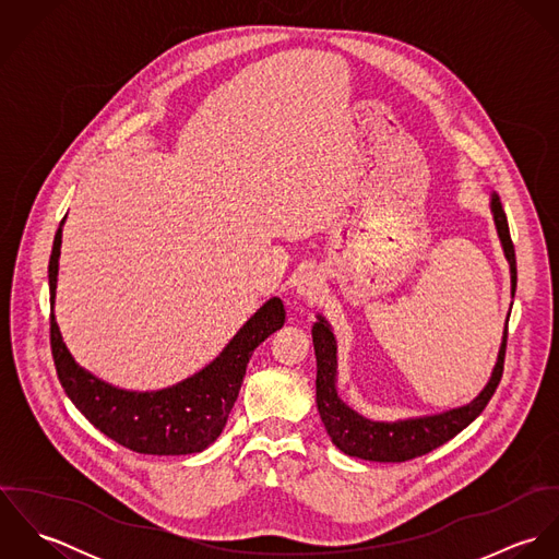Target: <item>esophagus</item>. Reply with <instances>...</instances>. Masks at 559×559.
<instances>
[{
  "label": "esophagus",
  "mask_w": 559,
  "mask_h": 559,
  "mask_svg": "<svg viewBox=\"0 0 559 559\" xmlns=\"http://www.w3.org/2000/svg\"><path fill=\"white\" fill-rule=\"evenodd\" d=\"M324 290V277L317 269L306 271L297 282V297L306 304H317Z\"/></svg>",
  "instance_id": "esophagus-1"
}]
</instances>
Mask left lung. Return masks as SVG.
Listing matches in <instances>:
<instances>
[{"label":"left lung","mask_w":559,"mask_h":559,"mask_svg":"<svg viewBox=\"0 0 559 559\" xmlns=\"http://www.w3.org/2000/svg\"><path fill=\"white\" fill-rule=\"evenodd\" d=\"M490 213L495 219V228L501 240L506 260L510 264V284H512V297H514L516 255H514V245L508 230V219L497 193L490 195ZM506 337H508V329L503 331L497 364L492 368V374L486 388L469 404L456 406L437 415L408 417L399 421H374L353 411L337 396V388H335L337 344L329 322L319 317L312 326V340H314V353H317V404H319L320 419L326 428V435L331 437L333 445L344 454L364 459V461H374V463H404L432 452L435 448L456 437L463 428H467L484 411L488 400L492 399L503 374Z\"/></svg>","instance_id":"obj_1"}]
</instances>
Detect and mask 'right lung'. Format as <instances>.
Returning <instances> with one entry per match:
<instances>
[{"label": "right lung", "mask_w": 559, "mask_h": 559, "mask_svg": "<svg viewBox=\"0 0 559 559\" xmlns=\"http://www.w3.org/2000/svg\"><path fill=\"white\" fill-rule=\"evenodd\" d=\"M62 224L49 258L51 353L58 379L73 404L103 435L138 454L185 456L206 450L222 435L239 399L240 383L251 353L282 329L284 304L273 297L247 320L228 346L193 377L159 392H129L114 388L87 370L69 353L53 317Z\"/></svg>", "instance_id": "1"}]
</instances>
